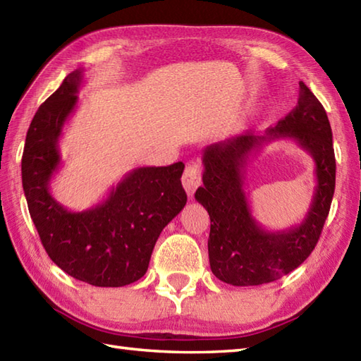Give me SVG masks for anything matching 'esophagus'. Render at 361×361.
Wrapping results in <instances>:
<instances>
[{
  "label": "esophagus",
  "mask_w": 361,
  "mask_h": 361,
  "mask_svg": "<svg viewBox=\"0 0 361 361\" xmlns=\"http://www.w3.org/2000/svg\"><path fill=\"white\" fill-rule=\"evenodd\" d=\"M181 183H183L184 189H186L188 195L189 197L194 195L195 189L200 186V183H201V167L197 163L188 164L186 169H184Z\"/></svg>",
  "instance_id": "1"
}]
</instances>
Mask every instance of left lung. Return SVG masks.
<instances>
[{
	"instance_id": "1",
	"label": "left lung",
	"mask_w": 361,
	"mask_h": 361,
	"mask_svg": "<svg viewBox=\"0 0 361 361\" xmlns=\"http://www.w3.org/2000/svg\"><path fill=\"white\" fill-rule=\"evenodd\" d=\"M286 137L314 158L317 186L305 220L272 233L253 219L242 186L250 155L264 142ZM203 164V186L195 200L211 216L207 250L216 279L232 286H257L288 275L311 255L332 203L335 155L328 115L303 81L297 106L266 135H240L207 146Z\"/></svg>"
}]
</instances>
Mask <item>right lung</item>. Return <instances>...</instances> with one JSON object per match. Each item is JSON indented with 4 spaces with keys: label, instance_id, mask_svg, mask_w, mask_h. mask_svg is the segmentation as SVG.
<instances>
[{
    "label": "right lung",
    "instance_id": "1",
    "mask_svg": "<svg viewBox=\"0 0 361 361\" xmlns=\"http://www.w3.org/2000/svg\"><path fill=\"white\" fill-rule=\"evenodd\" d=\"M81 81V69L67 75L33 116L21 160L23 189L50 259L92 286L120 288L146 274L161 231L186 204L184 164L137 167L87 211L58 203L49 186L61 164L58 141L77 107Z\"/></svg>",
    "mask_w": 361,
    "mask_h": 361
}]
</instances>
